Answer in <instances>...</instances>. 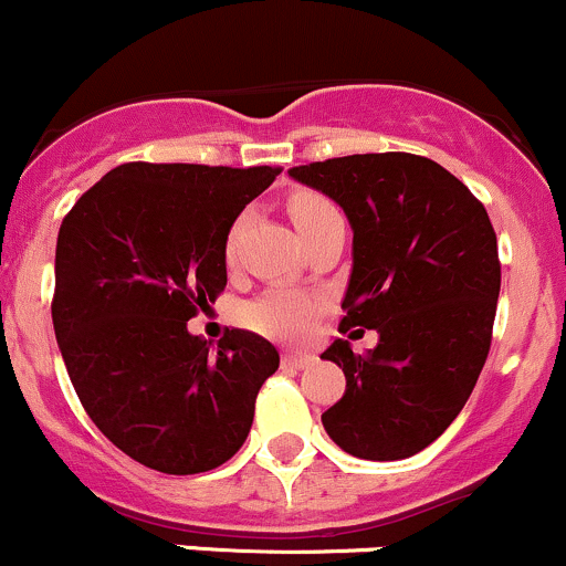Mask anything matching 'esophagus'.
<instances>
[{"instance_id": "obj_1", "label": "esophagus", "mask_w": 566, "mask_h": 566, "mask_svg": "<svg viewBox=\"0 0 566 566\" xmlns=\"http://www.w3.org/2000/svg\"><path fill=\"white\" fill-rule=\"evenodd\" d=\"M313 355H302V353H285L283 355V366L289 368H307L313 366Z\"/></svg>"}]
</instances>
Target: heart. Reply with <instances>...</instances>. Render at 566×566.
I'll use <instances>...</instances> for the list:
<instances>
[{
    "instance_id": "b5f03b06",
    "label": "heart",
    "mask_w": 566,
    "mask_h": 566,
    "mask_svg": "<svg viewBox=\"0 0 566 566\" xmlns=\"http://www.w3.org/2000/svg\"><path fill=\"white\" fill-rule=\"evenodd\" d=\"M289 213L296 232L307 234L339 211L323 195L300 192L296 198H291ZM317 313H321V300L317 296L307 294V291L289 289V285H277V289H270L259 300L245 304L243 321L253 332L270 336V339L300 342L310 334Z\"/></svg>"
}]
</instances>
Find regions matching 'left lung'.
Segmentation results:
<instances>
[{
	"mask_svg": "<svg viewBox=\"0 0 566 566\" xmlns=\"http://www.w3.org/2000/svg\"><path fill=\"white\" fill-rule=\"evenodd\" d=\"M289 176L332 198L350 221L353 270L342 328L377 332L355 355H321L345 371L323 428L360 460H406L436 441L471 398L500 296L497 238L471 189L406 151L334 157Z\"/></svg>",
	"mask_w": 566,
	"mask_h": 566,
	"instance_id": "left-lung-1",
	"label": "left lung"
}]
</instances>
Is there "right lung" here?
I'll list each match as a JSON object with an SVG mask.
<instances>
[{"instance_id":"1","label":"right lung","mask_w":566,"mask_h":566,"mask_svg":"<svg viewBox=\"0 0 566 566\" xmlns=\"http://www.w3.org/2000/svg\"><path fill=\"white\" fill-rule=\"evenodd\" d=\"M277 174L128 163L63 219L53 296L63 364L95 428L146 468L213 471L249 438L281 355L243 328L213 347L187 321L227 285L234 219Z\"/></svg>"}]
</instances>
